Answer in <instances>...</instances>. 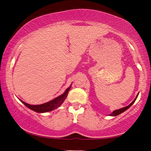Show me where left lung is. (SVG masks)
<instances>
[{"label": "left lung", "instance_id": "obj_1", "mask_svg": "<svg viewBox=\"0 0 151 151\" xmlns=\"http://www.w3.org/2000/svg\"><path fill=\"white\" fill-rule=\"evenodd\" d=\"M138 95H139V93H138ZM138 95H137V96H136V97H135V99H134V100H133V101L131 103V104H129L128 106H127V107H123V108H121V109H117V110H115V111H113L112 113H111V114L109 115L110 116H117V115H119V114H121V113H123L124 111H125L127 110V109H128L129 107H130L132 105H133L134 103V101H135V100L137 99V97H138Z\"/></svg>", "mask_w": 151, "mask_h": 151}]
</instances>
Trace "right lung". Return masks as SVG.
Instances as JSON below:
<instances>
[{
    "label": "right lung",
    "mask_w": 151,
    "mask_h": 151,
    "mask_svg": "<svg viewBox=\"0 0 151 151\" xmlns=\"http://www.w3.org/2000/svg\"><path fill=\"white\" fill-rule=\"evenodd\" d=\"M70 88H71V86L69 87V88L66 89L64 93H63L62 95L58 96V97H56V98L52 100V101H50L48 102L45 103V104H41V105H30V104H26L25 102H24L20 99V101L22 102L23 104H24L28 108H29V109L33 110L37 113L49 112L61 106V105L63 104V102L64 101V100L66 99V97L68 96V91L70 89Z\"/></svg>",
    "instance_id": "right-lung-1"
}]
</instances>
